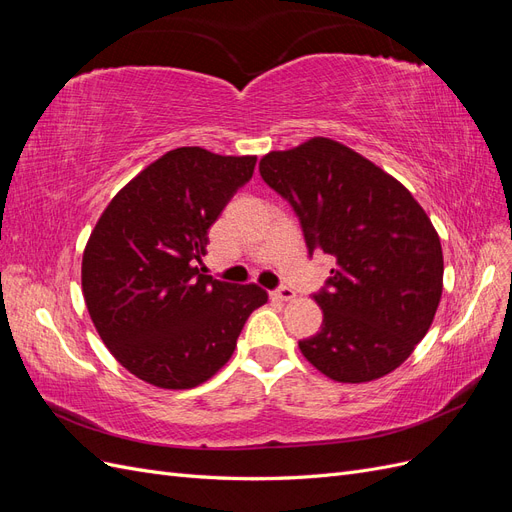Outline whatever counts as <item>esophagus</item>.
Listing matches in <instances>:
<instances>
[{
    "label": "esophagus",
    "instance_id": "esophagus-1",
    "mask_svg": "<svg viewBox=\"0 0 512 512\" xmlns=\"http://www.w3.org/2000/svg\"><path fill=\"white\" fill-rule=\"evenodd\" d=\"M271 299H275V301H292L294 299V290L288 288V286H282V288H277V290L271 292Z\"/></svg>",
    "mask_w": 512,
    "mask_h": 512
}]
</instances>
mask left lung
<instances>
[{
	"mask_svg": "<svg viewBox=\"0 0 512 512\" xmlns=\"http://www.w3.org/2000/svg\"><path fill=\"white\" fill-rule=\"evenodd\" d=\"M260 177L297 213L307 252L335 258L314 299L322 327L305 359L337 382H369L404 363L442 297V245L414 196L331 138L271 151Z\"/></svg>",
	"mask_w": 512,
	"mask_h": 512,
	"instance_id": "obj_1",
	"label": "left lung"
}]
</instances>
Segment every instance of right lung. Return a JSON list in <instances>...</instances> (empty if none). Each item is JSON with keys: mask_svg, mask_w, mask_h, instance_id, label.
<instances>
[{"mask_svg": "<svg viewBox=\"0 0 512 512\" xmlns=\"http://www.w3.org/2000/svg\"><path fill=\"white\" fill-rule=\"evenodd\" d=\"M254 156L179 147L108 203L83 254V297L102 342L130 374L192 389L220 371L269 294L198 269L209 228L252 179Z\"/></svg>", "mask_w": 512, "mask_h": 512, "instance_id": "right-lung-1", "label": "right lung"}]
</instances>
